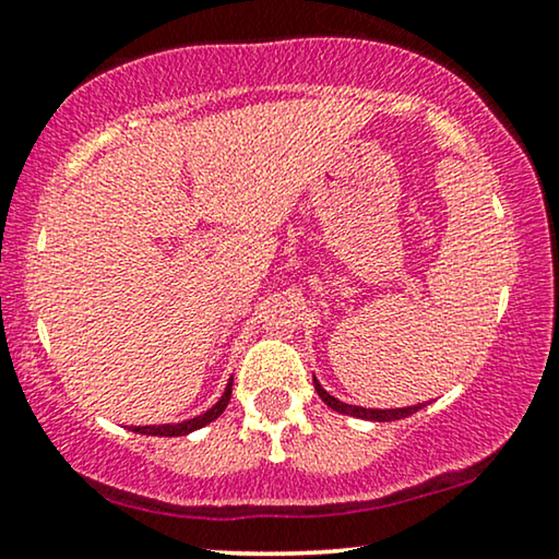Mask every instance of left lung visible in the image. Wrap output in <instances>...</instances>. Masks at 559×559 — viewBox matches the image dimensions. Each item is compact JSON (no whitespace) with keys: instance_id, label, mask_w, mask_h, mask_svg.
Here are the masks:
<instances>
[{"instance_id":"left-lung-1","label":"left lung","mask_w":559,"mask_h":559,"mask_svg":"<svg viewBox=\"0 0 559 559\" xmlns=\"http://www.w3.org/2000/svg\"><path fill=\"white\" fill-rule=\"evenodd\" d=\"M312 384H316V392L320 400H323L331 409L341 412V415L358 417V419H371V423H394V419L409 417V415H415L417 409L427 407V404H415V407H396V409H366V407H356V404H346V402L335 400L333 394H328L325 389L320 386V381L316 377H312Z\"/></svg>"}]
</instances>
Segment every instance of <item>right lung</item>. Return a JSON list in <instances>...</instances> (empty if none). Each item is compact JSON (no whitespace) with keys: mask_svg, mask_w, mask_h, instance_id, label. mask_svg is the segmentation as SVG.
Masks as SVG:
<instances>
[{"mask_svg":"<svg viewBox=\"0 0 559 559\" xmlns=\"http://www.w3.org/2000/svg\"><path fill=\"white\" fill-rule=\"evenodd\" d=\"M231 386H234V379H228V384L224 389V394H221V400L213 404L211 409H205L203 415L198 417H190V419H182V423H167V425H140V427H132V432H140V435H157V438H180V435H190L195 430H201V427L211 425L213 419L224 415L228 400H231Z\"/></svg>","mask_w":559,"mask_h":559,"instance_id":"add662e5","label":"right lung"}]
</instances>
